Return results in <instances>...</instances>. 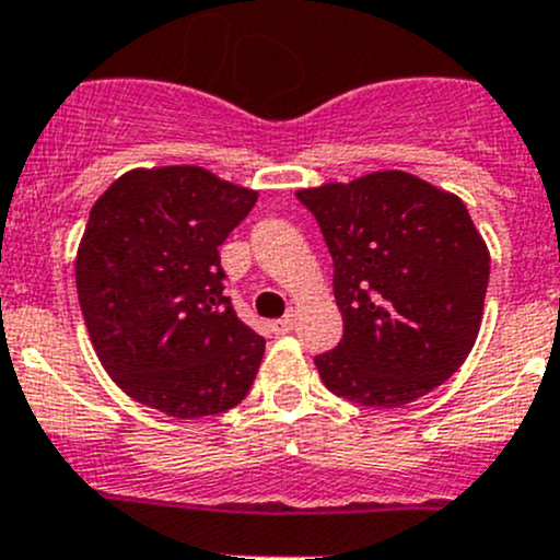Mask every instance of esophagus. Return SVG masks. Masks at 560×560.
Masks as SVG:
<instances>
[{"instance_id": "1", "label": "esophagus", "mask_w": 560, "mask_h": 560, "mask_svg": "<svg viewBox=\"0 0 560 560\" xmlns=\"http://www.w3.org/2000/svg\"><path fill=\"white\" fill-rule=\"evenodd\" d=\"M270 327H273L276 336H287V332H292V327H295V319H292V314H287L281 316V319H276Z\"/></svg>"}]
</instances>
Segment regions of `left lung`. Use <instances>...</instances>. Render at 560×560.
<instances>
[{
  "label": "left lung",
  "mask_w": 560,
  "mask_h": 560,
  "mask_svg": "<svg viewBox=\"0 0 560 560\" xmlns=\"http://www.w3.org/2000/svg\"><path fill=\"white\" fill-rule=\"evenodd\" d=\"M319 222L343 316L314 358L330 393L395 409L450 380L477 341L490 252L463 200L404 171L295 191Z\"/></svg>",
  "instance_id": "8db88e82"
}]
</instances>
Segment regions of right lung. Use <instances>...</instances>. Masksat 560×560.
<instances>
[{"mask_svg": "<svg viewBox=\"0 0 560 560\" xmlns=\"http://www.w3.org/2000/svg\"><path fill=\"white\" fill-rule=\"evenodd\" d=\"M257 191L197 165L135 167L97 197L75 284L103 369L129 398L197 420L246 398L265 338L224 295L219 246Z\"/></svg>", "mask_w": 560, "mask_h": 560, "instance_id": "right-lung-1", "label": "right lung"}]
</instances>
